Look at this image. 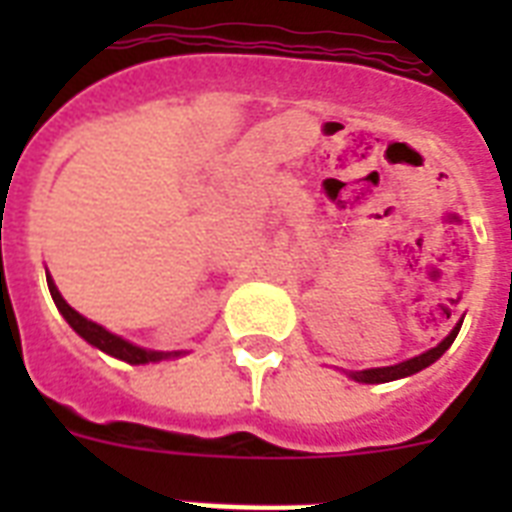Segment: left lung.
I'll use <instances>...</instances> for the list:
<instances>
[{"label": "left lung", "mask_w": 512, "mask_h": 512, "mask_svg": "<svg viewBox=\"0 0 512 512\" xmlns=\"http://www.w3.org/2000/svg\"><path fill=\"white\" fill-rule=\"evenodd\" d=\"M462 324H457V327L449 332V337L446 340H441L436 345V348H430L428 353H422V356H414L409 358V361H401V364L396 366H380V369H364V372H350V377L356 382H390V380H398V377H409V374L420 372V369H425V366H430L436 358H441L446 353V348L452 345L454 337H457V332H460Z\"/></svg>", "instance_id": "1"}]
</instances>
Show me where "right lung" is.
<instances>
[{
  "label": "right lung",
  "instance_id": "1",
  "mask_svg": "<svg viewBox=\"0 0 512 512\" xmlns=\"http://www.w3.org/2000/svg\"><path fill=\"white\" fill-rule=\"evenodd\" d=\"M47 287H50V295L52 300H55V305H58V311L63 313V319L74 327L76 335H82L84 340L90 342V345H95V348H100L103 353H108V356L114 358H122V361H127V364H148V361H162V358H170V356H180V353H159V350H146V348H138V345H132V342L122 340V337L111 335L108 329H103L100 324H95V321L84 319L82 313H76L71 305L60 297L58 287L52 284V279L47 276Z\"/></svg>",
  "mask_w": 512,
  "mask_h": 512
}]
</instances>
